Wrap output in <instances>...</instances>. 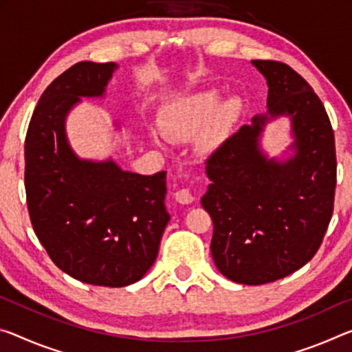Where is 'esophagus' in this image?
Returning a JSON list of instances; mask_svg holds the SVG:
<instances>
[{
  "instance_id": "1",
  "label": "esophagus",
  "mask_w": 352,
  "mask_h": 352,
  "mask_svg": "<svg viewBox=\"0 0 352 352\" xmlns=\"http://www.w3.org/2000/svg\"><path fill=\"white\" fill-rule=\"evenodd\" d=\"M175 200L182 205H189V204H192L194 196L189 189H180V191L175 192Z\"/></svg>"
}]
</instances>
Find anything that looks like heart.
Returning a JSON list of instances; mask_svg holds the SVG:
<instances>
[{
    "label": "heart",
    "instance_id": "obj_1",
    "mask_svg": "<svg viewBox=\"0 0 352 352\" xmlns=\"http://www.w3.org/2000/svg\"><path fill=\"white\" fill-rule=\"evenodd\" d=\"M222 98L224 96L219 89H206L175 100L163 117L166 136L186 141L197 136L208 126L200 144L206 152H213L224 142L243 109L239 98ZM153 141L160 144V138L153 136Z\"/></svg>",
    "mask_w": 352,
    "mask_h": 352
}]
</instances>
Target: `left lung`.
<instances>
[{
    "label": "left lung",
    "instance_id": "left-lung-1",
    "mask_svg": "<svg viewBox=\"0 0 352 352\" xmlns=\"http://www.w3.org/2000/svg\"><path fill=\"white\" fill-rule=\"evenodd\" d=\"M267 85L266 114L252 117L211 155L202 206L213 219L211 255L228 280L263 285L314 258L331 222L337 185L331 120L314 89L287 64L252 60ZM287 116L286 156L261 146L270 121Z\"/></svg>",
    "mask_w": 352,
    "mask_h": 352
}]
</instances>
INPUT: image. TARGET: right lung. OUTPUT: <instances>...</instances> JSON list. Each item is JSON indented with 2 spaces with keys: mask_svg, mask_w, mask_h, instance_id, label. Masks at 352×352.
<instances>
[{
  "mask_svg": "<svg viewBox=\"0 0 352 352\" xmlns=\"http://www.w3.org/2000/svg\"><path fill=\"white\" fill-rule=\"evenodd\" d=\"M117 69L85 60L59 75L38 100L25 141L26 202L38 241L65 274L113 288L147 274L170 219L164 170L141 175L113 158H81L67 138L70 111L81 98L104 97Z\"/></svg>",
  "mask_w": 352,
  "mask_h": 352,
  "instance_id": "1",
  "label": "right lung"
}]
</instances>
